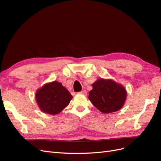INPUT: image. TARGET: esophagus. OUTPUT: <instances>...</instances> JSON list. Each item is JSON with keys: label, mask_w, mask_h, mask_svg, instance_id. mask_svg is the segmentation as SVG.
Instances as JSON below:
<instances>
[{"label": "esophagus", "mask_w": 161, "mask_h": 161, "mask_svg": "<svg viewBox=\"0 0 161 161\" xmlns=\"http://www.w3.org/2000/svg\"><path fill=\"white\" fill-rule=\"evenodd\" d=\"M79 93L80 94H82V95H87V92H86V90H83V91H82L81 92H79Z\"/></svg>", "instance_id": "1"}]
</instances>
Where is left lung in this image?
Instances as JSON below:
<instances>
[{
  "label": "left lung",
  "mask_w": 161,
  "mask_h": 161,
  "mask_svg": "<svg viewBox=\"0 0 161 161\" xmlns=\"http://www.w3.org/2000/svg\"><path fill=\"white\" fill-rule=\"evenodd\" d=\"M89 99L103 114L118 111L124 106L127 91L123 85L111 79H100L92 85Z\"/></svg>",
  "instance_id": "8db88e82"
}]
</instances>
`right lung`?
Returning <instances> with one entry per match:
<instances>
[{"instance_id":"right-lung-1","label":"right lung","mask_w":161,"mask_h":161,"mask_svg":"<svg viewBox=\"0 0 161 161\" xmlns=\"http://www.w3.org/2000/svg\"><path fill=\"white\" fill-rule=\"evenodd\" d=\"M72 96L61 82L45 84L36 92V101L43 113L56 115L69 105Z\"/></svg>"}]
</instances>
